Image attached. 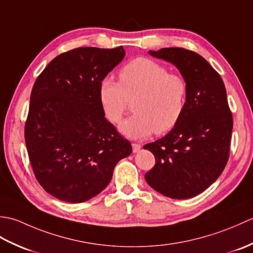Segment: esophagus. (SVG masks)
I'll return each instance as SVG.
<instances>
[{
	"instance_id": "1",
	"label": "esophagus",
	"mask_w": 253,
	"mask_h": 253,
	"mask_svg": "<svg viewBox=\"0 0 253 253\" xmlns=\"http://www.w3.org/2000/svg\"><path fill=\"white\" fill-rule=\"evenodd\" d=\"M131 147H132V152H133V153H137V152L140 151L141 144H139V143H131Z\"/></svg>"
}]
</instances>
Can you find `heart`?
Returning <instances> with one entry per match:
<instances>
[{
  "mask_svg": "<svg viewBox=\"0 0 253 253\" xmlns=\"http://www.w3.org/2000/svg\"><path fill=\"white\" fill-rule=\"evenodd\" d=\"M188 84L179 74L148 57H138L118 72V83L104 77L99 84V101L107 120L120 123L129 100L133 114L120 130L128 138L143 139L152 132L173 129L184 114Z\"/></svg>",
  "mask_w": 253,
  "mask_h": 253,
  "instance_id": "heart-1",
  "label": "heart"
}]
</instances>
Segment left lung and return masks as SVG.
<instances>
[{"mask_svg": "<svg viewBox=\"0 0 253 253\" xmlns=\"http://www.w3.org/2000/svg\"><path fill=\"white\" fill-rule=\"evenodd\" d=\"M150 54L170 62L188 84L187 104L168 135L143 148L155 157L148 184L162 195L188 199L201 193L222 174L229 158L233 115L219 74L198 53L165 47Z\"/></svg>", "mask_w": 253, "mask_h": 253, "instance_id": "8db88e82", "label": "left lung"}]
</instances>
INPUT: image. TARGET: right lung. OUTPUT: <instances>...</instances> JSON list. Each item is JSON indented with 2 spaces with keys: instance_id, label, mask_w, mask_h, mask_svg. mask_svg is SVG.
<instances>
[{
  "instance_id": "right-lung-1",
  "label": "right lung",
  "mask_w": 253,
  "mask_h": 253,
  "mask_svg": "<svg viewBox=\"0 0 253 253\" xmlns=\"http://www.w3.org/2000/svg\"><path fill=\"white\" fill-rule=\"evenodd\" d=\"M125 56L115 49L77 47L47 64L30 95L25 141L38 182L62 201L80 203L109 185L131 153L104 117L99 84Z\"/></svg>"
}]
</instances>
